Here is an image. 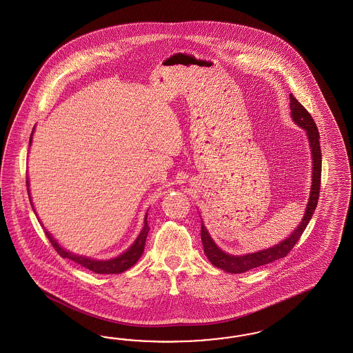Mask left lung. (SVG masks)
<instances>
[{
	"mask_svg": "<svg viewBox=\"0 0 353 353\" xmlns=\"http://www.w3.org/2000/svg\"><path fill=\"white\" fill-rule=\"evenodd\" d=\"M290 110L291 117L294 121L307 130L308 139H310V149H312V158H313V179H312V188H310V202L307 204V211L301 220L299 226L291 233L289 238L282 241L272 248H267L259 252L248 254L243 256H233L224 251H221L219 247L214 245V241L208 234L207 229L202 224L201 228V236L204 247V254L208 257V260L212 263L214 267L224 269L229 273H245L254 268L261 267L269 264L272 261H276L278 259L288 256L290 251L298 243L303 232L305 230L307 225L310 221L313 212L319 203L321 188V164H322V155H321L320 133L313 118L310 117L307 108L300 103L299 101L290 94Z\"/></svg>",
	"mask_w": 353,
	"mask_h": 353,
	"instance_id": "left-lung-1",
	"label": "left lung"
}]
</instances>
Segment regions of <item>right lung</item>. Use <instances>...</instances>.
Here are the masks:
<instances>
[{
	"instance_id": "obj_1",
	"label": "right lung",
	"mask_w": 353,
	"mask_h": 353,
	"mask_svg": "<svg viewBox=\"0 0 353 353\" xmlns=\"http://www.w3.org/2000/svg\"><path fill=\"white\" fill-rule=\"evenodd\" d=\"M32 134L31 133V139H30V146H31V142H32ZM27 190H28V180H27ZM28 196H30V190H28ZM30 201H31V196H30ZM32 204V202H31ZM150 226L148 225V214L145 217V225L141 230L136 242L129 247L128 251L124 252L123 255L115 257V259H111V260H93V259H89L85 256H77L74 254H70L67 251H64L62 247L59 246L55 241H54L53 236L49 234L46 230H45V235L48 236V239L50 241L52 246L55 248V251L59 254V256L65 257V259H70L72 261H75L77 264H80L81 267L86 268L94 273L98 274H114V273H121L124 270H127L130 267H133L137 261H139V257L143 252V248H145V242H146V238H148V233H149Z\"/></svg>"
}]
</instances>
